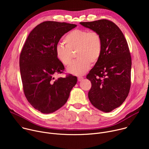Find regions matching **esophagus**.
Masks as SVG:
<instances>
[{
	"label": "esophagus",
	"mask_w": 149,
	"mask_h": 149,
	"mask_svg": "<svg viewBox=\"0 0 149 149\" xmlns=\"http://www.w3.org/2000/svg\"><path fill=\"white\" fill-rule=\"evenodd\" d=\"M83 78H84V77H78V81H82L83 79Z\"/></svg>",
	"instance_id": "esophagus-1"
}]
</instances>
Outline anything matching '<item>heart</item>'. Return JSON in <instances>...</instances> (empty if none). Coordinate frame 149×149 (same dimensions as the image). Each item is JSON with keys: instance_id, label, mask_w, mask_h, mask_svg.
I'll use <instances>...</instances> for the list:
<instances>
[{"instance_id": "heart-1", "label": "heart", "mask_w": 149, "mask_h": 149, "mask_svg": "<svg viewBox=\"0 0 149 149\" xmlns=\"http://www.w3.org/2000/svg\"><path fill=\"white\" fill-rule=\"evenodd\" d=\"M63 43L55 48L57 59L63 65L68 66L72 61L76 52L78 59L68 67L67 71L75 75H82L89 70L90 63L95 64L99 60L102 50V40L95 31L74 29L63 39Z\"/></svg>"}]
</instances>
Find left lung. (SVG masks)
Instances as JSON below:
<instances>
[{
	"label": "left lung",
	"instance_id": "left-lung-1",
	"mask_svg": "<svg viewBox=\"0 0 149 149\" xmlns=\"http://www.w3.org/2000/svg\"><path fill=\"white\" fill-rule=\"evenodd\" d=\"M79 24L102 37L101 56L87 75L91 82L88 98L97 109L110 112L123 103L130 91L132 58L128 44L120 29L109 20Z\"/></svg>",
	"mask_w": 149,
	"mask_h": 149
}]
</instances>
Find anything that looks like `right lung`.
I'll return each mask as SVG.
<instances>
[{"label":"right lung","mask_w":149,"mask_h":149,"mask_svg":"<svg viewBox=\"0 0 149 149\" xmlns=\"http://www.w3.org/2000/svg\"><path fill=\"white\" fill-rule=\"evenodd\" d=\"M75 24L45 21L29 34L21 51L19 67L25 95L32 107L44 114L54 113L67 101L77 78L69 74L55 79L65 68L55 48L61 38Z\"/></svg>","instance_id":"right-lung-1"}]
</instances>
